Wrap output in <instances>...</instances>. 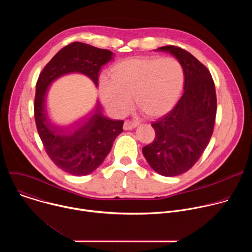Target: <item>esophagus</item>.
I'll use <instances>...</instances> for the list:
<instances>
[{
    "label": "esophagus",
    "mask_w": 252,
    "mask_h": 252,
    "mask_svg": "<svg viewBox=\"0 0 252 252\" xmlns=\"http://www.w3.org/2000/svg\"><path fill=\"white\" fill-rule=\"evenodd\" d=\"M138 126V123L137 122H131V121H126L125 124H124V129H126V130H130L134 127H136Z\"/></svg>",
    "instance_id": "1"
}]
</instances>
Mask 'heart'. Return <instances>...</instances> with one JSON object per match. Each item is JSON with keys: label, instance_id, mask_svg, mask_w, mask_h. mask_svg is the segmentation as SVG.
Listing matches in <instances>:
<instances>
[{"label": "heart", "instance_id": "obj_1", "mask_svg": "<svg viewBox=\"0 0 252 252\" xmlns=\"http://www.w3.org/2000/svg\"><path fill=\"white\" fill-rule=\"evenodd\" d=\"M111 79L100 77L98 93L104 105L117 116L131 106L132 95L138 109L158 118L176 104L185 86V69L174 58L158 56L122 60L109 69Z\"/></svg>", "mask_w": 252, "mask_h": 252}]
</instances>
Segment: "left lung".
I'll return each mask as SVG.
<instances>
[{
  "label": "left lung",
  "instance_id": "obj_1",
  "mask_svg": "<svg viewBox=\"0 0 252 252\" xmlns=\"http://www.w3.org/2000/svg\"><path fill=\"white\" fill-rule=\"evenodd\" d=\"M158 51L170 53L183 64L185 93L168 114L152 125L156 137L142 154L158 173L175 176L190 169L208 145L217 117V93L209 70L190 53L175 46Z\"/></svg>",
  "mask_w": 252,
  "mask_h": 252
}]
</instances>
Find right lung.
Segmentation results:
<instances>
[{"label":"right lung","instance_id":"1","mask_svg":"<svg viewBox=\"0 0 252 252\" xmlns=\"http://www.w3.org/2000/svg\"><path fill=\"white\" fill-rule=\"evenodd\" d=\"M113 55L109 50L74 42L63 48L46 64L35 85L33 112L39 135L52 161L69 174L81 176L95 170L111 152L116 137L124 130V121L104 117L100 106H96L77 125L58 128L46 115L45 99L49 86L63 75L81 73L97 87L98 71L113 59Z\"/></svg>","mask_w":252,"mask_h":252}]
</instances>
